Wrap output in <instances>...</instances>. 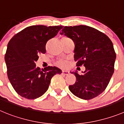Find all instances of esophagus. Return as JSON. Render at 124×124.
Wrapping results in <instances>:
<instances>
[{
  "instance_id": "obj_1",
  "label": "esophagus",
  "mask_w": 124,
  "mask_h": 124,
  "mask_svg": "<svg viewBox=\"0 0 124 124\" xmlns=\"http://www.w3.org/2000/svg\"><path fill=\"white\" fill-rule=\"evenodd\" d=\"M69 73L70 72L69 71H62V74H63L64 75H68L69 74Z\"/></svg>"
}]
</instances>
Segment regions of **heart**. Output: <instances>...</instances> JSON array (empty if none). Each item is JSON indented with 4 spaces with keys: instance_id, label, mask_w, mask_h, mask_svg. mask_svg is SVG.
Segmentation results:
<instances>
[{
    "instance_id": "b5f03b06",
    "label": "heart",
    "mask_w": 124,
    "mask_h": 124,
    "mask_svg": "<svg viewBox=\"0 0 124 124\" xmlns=\"http://www.w3.org/2000/svg\"><path fill=\"white\" fill-rule=\"evenodd\" d=\"M57 65L61 68L65 69V68L67 67L68 63H67V61H63V60H61V61H59L58 62H57Z\"/></svg>"
}]
</instances>
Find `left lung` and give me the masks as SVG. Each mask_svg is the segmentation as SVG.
Instances as JSON below:
<instances>
[{
    "label": "left lung",
    "instance_id": "1",
    "mask_svg": "<svg viewBox=\"0 0 124 124\" xmlns=\"http://www.w3.org/2000/svg\"><path fill=\"white\" fill-rule=\"evenodd\" d=\"M60 33L73 41L76 66L84 65L85 68L81 75L76 71L71 72L76 81L69 85L70 91L83 100H90L101 94L114 73L116 57L109 38L96 29L84 25L65 26Z\"/></svg>",
    "mask_w": 124,
    "mask_h": 124
}]
</instances>
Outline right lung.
<instances>
[{"label": "right lung", "instance_id": "obj_1", "mask_svg": "<svg viewBox=\"0 0 124 124\" xmlns=\"http://www.w3.org/2000/svg\"><path fill=\"white\" fill-rule=\"evenodd\" d=\"M63 25H31L11 38L7 45L5 61L9 81L15 91L27 99L41 97L48 89L51 79L62 70L48 66L37 67L35 62L46 53L47 41L54 37Z\"/></svg>", "mask_w": 124, "mask_h": 124}]
</instances>
